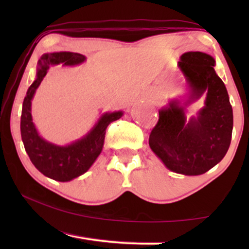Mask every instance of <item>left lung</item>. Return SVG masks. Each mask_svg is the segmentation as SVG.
<instances>
[{
  "label": "left lung",
  "instance_id": "1",
  "mask_svg": "<svg viewBox=\"0 0 249 249\" xmlns=\"http://www.w3.org/2000/svg\"><path fill=\"white\" fill-rule=\"evenodd\" d=\"M178 67L188 93L181 103L171 100L159 110V122L148 144L170 171L185 176L203 175L227 154L231 142L233 114L229 95L214 67L215 60L203 52H186ZM206 95L204 107L186 120L185 107Z\"/></svg>",
  "mask_w": 249,
  "mask_h": 249
}]
</instances>
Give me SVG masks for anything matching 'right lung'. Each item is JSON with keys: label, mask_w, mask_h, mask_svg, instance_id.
<instances>
[{"label": "right lung", "mask_w": 249, "mask_h": 249, "mask_svg": "<svg viewBox=\"0 0 249 249\" xmlns=\"http://www.w3.org/2000/svg\"><path fill=\"white\" fill-rule=\"evenodd\" d=\"M85 61L86 56L73 52L43 54L37 63L36 79L27 90L22 103L20 131L27 154L40 173L61 182L70 181L89 170L103 149L107 125L124 115L122 111L105 112L84 137L68 145L53 144L39 136L32 117V101L36 89L51 67L60 63L78 66Z\"/></svg>", "instance_id": "obj_1"}]
</instances>
